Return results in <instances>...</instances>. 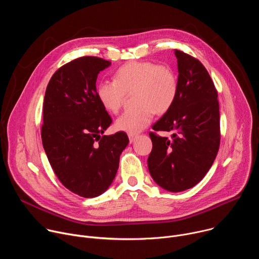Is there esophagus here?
I'll return each mask as SVG.
<instances>
[{
  "label": "esophagus",
  "mask_w": 259,
  "mask_h": 259,
  "mask_svg": "<svg viewBox=\"0 0 259 259\" xmlns=\"http://www.w3.org/2000/svg\"><path fill=\"white\" fill-rule=\"evenodd\" d=\"M128 137H129V141H130V143H133L134 141H135V139H136V135L135 134H128Z\"/></svg>",
  "instance_id": "1"
}]
</instances>
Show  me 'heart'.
I'll list each match as a JSON object with an SVG mask.
<instances>
[{"instance_id": "heart-1", "label": "heart", "mask_w": 259, "mask_h": 259, "mask_svg": "<svg viewBox=\"0 0 259 259\" xmlns=\"http://www.w3.org/2000/svg\"><path fill=\"white\" fill-rule=\"evenodd\" d=\"M135 92L139 105L122 114L116 121L119 131L136 134L153 121L156 112L165 114L172 107L178 93V81L174 70L151 61H133L121 66L114 81L102 80L96 87V95L102 106L117 114L127 94Z\"/></svg>"}]
</instances>
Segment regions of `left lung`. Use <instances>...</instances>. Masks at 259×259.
<instances>
[{
  "mask_svg": "<svg viewBox=\"0 0 259 259\" xmlns=\"http://www.w3.org/2000/svg\"><path fill=\"white\" fill-rule=\"evenodd\" d=\"M178 68V93L172 107L153 126L173 132L172 138L155 132L147 167L155 182L178 193L199 183L211 168L219 149L217 91L205 66L193 56L174 51Z\"/></svg>",
  "mask_w": 259,
  "mask_h": 259,
  "instance_id": "8db88e82",
  "label": "left lung"
}]
</instances>
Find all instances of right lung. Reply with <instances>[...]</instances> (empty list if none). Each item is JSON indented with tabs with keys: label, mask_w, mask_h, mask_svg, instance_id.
I'll use <instances>...</instances> for the list:
<instances>
[{
	"label": "right lung",
	"mask_w": 259,
	"mask_h": 259,
	"mask_svg": "<svg viewBox=\"0 0 259 259\" xmlns=\"http://www.w3.org/2000/svg\"><path fill=\"white\" fill-rule=\"evenodd\" d=\"M110 61L94 56L72 60L55 71L47 86L42 142L59 181L84 198L103 194L117 174L129 143L125 132L102 135L112 124L96 95L98 73Z\"/></svg>",
	"instance_id": "right-lung-1"
}]
</instances>
